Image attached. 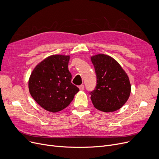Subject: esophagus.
Instances as JSON below:
<instances>
[{
  "label": "esophagus",
  "mask_w": 159,
  "mask_h": 159,
  "mask_svg": "<svg viewBox=\"0 0 159 159\" xmlns=\"http://www.w3.org/2000/svg\"><path fill=\"white\" fill-rule=\"evenodd\" d=\"M79 89L80 90H84V85H81L79 87Z\"/></svg>",
  "instance_id": "34e87169"
}]
</instances>
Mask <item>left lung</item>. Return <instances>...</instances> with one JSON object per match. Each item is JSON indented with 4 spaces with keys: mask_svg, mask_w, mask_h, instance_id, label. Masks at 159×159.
Segmentation results:
<instances>
[{
    "mask_svg": "<svg viewBox=\"0 0 159 159\" xmlns=\"http://www.w3.org/2000/svg\"><path fill=\"white\" fill-rule=\"evenodd\" d=\"M97 76V85L90 93L94 106L102 112L120 109L128 100L131 85L122 67L112 57L98 54L90 57Z\"/></svg>",
    "mask_w": 159,
    "mask_h": 159,
    "instance_id": "left-lung-1",
    "label": "left lung"
}]
</instances>
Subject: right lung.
<instances>
[{"instance_id":"add662e5","label":"right lung","mask_w":159,"mask_h":159,"mask_svg":"<svg viewBox=\"0 0 159 159\" xmlns=\"http://www.w3.org/2000/svg\"><path fill=\"white\" fill-rule=\"evenodd\" d=\"M70 56L56 54L43 59L32 70L29 92L40 106L51 112L61 111L73 100L80 89L71 83L68 69Z\"/></svg>"}]
</instances>
